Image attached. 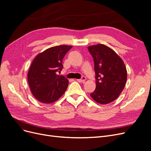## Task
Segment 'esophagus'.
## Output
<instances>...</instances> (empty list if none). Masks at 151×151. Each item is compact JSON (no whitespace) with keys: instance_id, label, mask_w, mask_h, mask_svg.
Segmentation results:
<instances>
[{"instance_id":"1","label":"esophagus","mask_w":151,"mask_h":151,"mask_svg":"<svg viewBox=\"0 0 151 151\" xmlns=\"http://www.w3.org/2000/svg\"><path fill=\"white\" fill-rule=\"evenodd\" d=\"M86 78L85 77H82V79H77V81L79 82V83H84L85 81H86Z\"/></svg>"}]
</instances>
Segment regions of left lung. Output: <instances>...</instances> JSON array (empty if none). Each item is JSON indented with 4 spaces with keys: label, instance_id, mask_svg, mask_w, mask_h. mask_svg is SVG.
Returning <instances> with one entry per match:
<instances>
[{
    "label": "left lung",
    "instance_id": "1",
    "mask_svg": "<svg viewBox=\"0 0 151 151\" xmlns=\"http://www.w3.org/2000/svg\"><path fill=\"white\" fill-rule=\"evenodd\" d=\"M88 50L94 59L96 80V89L90 96L99 104H108L119 96L125 88L126 67L122 58L106 45H91Z\"/></svg>",
    "mask_w": 151,
    "mask_h": 151
}]
</instances>
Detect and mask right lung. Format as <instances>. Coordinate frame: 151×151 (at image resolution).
Returning <instances> with one entry per match:
<instances>
[{
    "label": "right lung",
    "instance_id": "right-lung-1",
    "mask_svg": "<svg viewBox=\"0 0 151 151\" xmlns=\"http://www.w3.org/2000/svg\"><path fill=\"white\" fill-rule=\"evenodd\" d=\"M72 46L59 45L45 50L36 56L28 73L30 90L35 98L43 103L55 102L65 93L68 81L57 74L63 68L62 60Z\"/></svg>",
    "mask_w": 151,
    "mask_h": 151
}]
</instances>
